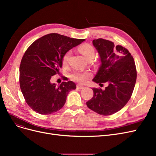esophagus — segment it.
I'll list each match as a JSON object with an SVG mask.
<instances>
[{
    "mask_svg": "<svg viewBox=\"0 0 156 156\" xmlns=\"http://www.w3.org/2000/svg\"><path fill=\"white\" fill-rule=\"evenodd\" d=\"M77 88H79V89H82V88H84V87L83 85H81V84H77Z\"/></svg>",
    "mask_w": 156,
    "mask_h": 156,
    "instance_id": "obj_1",
    "label": "esophagus"
}]
</instances>
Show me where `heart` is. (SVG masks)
Segmentation results:
<instances>
[{
  "label": "heart",
  "mask_w": 156,
  "mask_h": 156,
  "mask_svg": "<svg viewBox=\"0 0 156 156\" xmlns=\"http://www.w3.org/2000/svg\"><path fill=\"white\" fill-rule=\"evenodd\" d=\"M79 51L81 52L87 60L94 58V55H95V49H94V47L87 43L80 45L79 47ZM71 54H72L71 51H68L64 53L62 57V62L64 64H66L68 63ZM90 76V74L88 72H74L71 74V78L73 81H77L78 83H84Z\"/></svg>",
  "instance_id": "heart-1"
}]
</instances>
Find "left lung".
Instances as JSON below:
<instances>
[{
    "label": "left lung",
    "instance_id": "8db88e82",
    "mask_svg": "<svg viewBox=\"0 0 156 156\" xmlns=\"http://www.w3.org/2000/svg\"><path fill=\"white\" fill-rule=\"evenodd\" d=\"M93 45L100 56L101 64L93 81L108 83L104 90L93 88L94 96L87 102V107L103 116L114 114L128 102L136 79L134 59L129 51L112 41L99 38Z\"/></svg>",
    "mask_w": 156,
    "mask_h": 156
}]
</instances>
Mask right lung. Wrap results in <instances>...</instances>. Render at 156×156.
<instances>
[{
	"label": "right lung",
	"instance_id": "obj_1",
	"mask_svg": "<svg viewBox=\"0 0 156 156\" xmlns=\"http://www.w3.org/2000/svg\"><path fill=\"white\" fill-rule=\"evenodd\" d=\"M84 41L51 33L36 40L27 49L21 61L20 84L25 100L33 111L50 115L64 105L68 94L76 85L69 81L57 87L50 80L59 73L66 52Z\"/></svg>",
	"mask_w": 156,
	"mask_h": 156
}]
</instances>
